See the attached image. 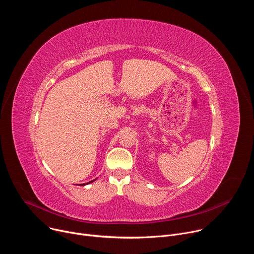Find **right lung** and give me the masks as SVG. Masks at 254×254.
Segmentation results:
<instances>
[{
	"instance_id": "1",
	"label": "right lung",
	"mask_w": 254,
	"mask_h": 254,
	"mask_svg": "<svg viewBox=\"0 0 254 254\" xmlns=\"http://www.w3.org/2000/svg\"><path fill=\"white\" fill-rule=\"evenodd\" d=\"M95 180H96V179H95ZM95 180H93V181H95ZM93 181H90V182H88V183H86V184H80V186H84V185H87V184H89V183L93 182Z\"/></svg>"
}]
</instances>
